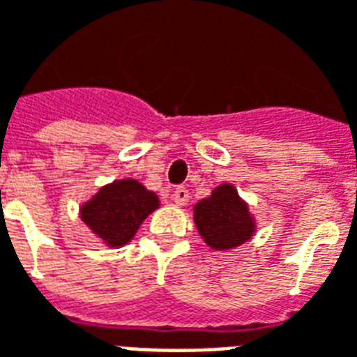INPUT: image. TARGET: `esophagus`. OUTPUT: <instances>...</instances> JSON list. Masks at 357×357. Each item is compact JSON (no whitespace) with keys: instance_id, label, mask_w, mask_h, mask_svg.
<instances>
[{"instance_id":"1","label":"esophagus","mask_w":357,"mask_h":357,"mask_svg":"<svg viewBox=\"0 0 357 357\" xmlns=\"http://www.w3.org/2000/svg\"><path fill=\"white\" fill-rule=\"evenodd\" d=\"M174 200H176V204L178 206H185L189 202V189L187 187H178L176 191H174Z\"/></svg>"}]
</instances>
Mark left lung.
I'll use <instances>...</instances> for the list:
<instances>
[{
	"instance_id": "1",
	"label": "left lung",
	"mask_w": 357,
	"mask_h": 357,
	"mask_svg": "<svg viewBox=\"0 0 357 357\" xmlns=\"http://www.w3.org/2000/svg\"><path fill=\"white\" fill-rule=\"evenodd\" d=\"M195 223L200 236L213 250H231L252 236L253 221L248 206L232 185H221L210 199L195 206Z\"/></svg>"
}]
</instances>
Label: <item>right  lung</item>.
Instances as JSON below:
<instances>
[{
  "mask_svg": "<svg viewBox=\"0 0 357 357\" xmlns=\"http://www.w3.org/2000/svg\"><path fill=\"white\" fill-rule=\"evenodd\" d=\"M158 208L157 195L134 179H121L100 189L81 208V219L109 245H123L136 234L149 213Z\"/></svg>",
  "mask_w": 357,
  "mask_h": 357,
  "instance_id": "obj_1",
  "label": "right lung"
}]
</instances>
